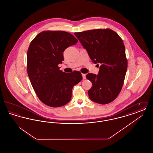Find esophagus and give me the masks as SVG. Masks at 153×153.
<instances>
[{"mask_svg":"<svg viewBox=\"0 0 153 153\" xmlns=\"http://www.w3.org/2000/svg\"><path fill=\"white\" fill-rule=\"evenodd\" d=\"M82 78L83 79H86V74H82Z\"/></svg>","mask_w":153,"mask_h":153,"instance_id":"esophagus-1","label":"esophagus"}]
</instances>
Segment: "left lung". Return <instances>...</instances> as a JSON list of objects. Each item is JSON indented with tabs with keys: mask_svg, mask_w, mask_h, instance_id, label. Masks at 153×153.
I'll list each match as a JSON object with an SVG mask.
<instances>
[{
	"mask_svg": "<svg viewBox=\"0 0 153 153\" xmlns=\"http://www.w3.org/2000/svg\"><path fill=\"white\" fill-rule=\"evenodd\" d=\"M74 35L94 63L101 65L98 74L86 75L92 84L88 91L89 97L101 104L114 101L122 90L127 69L123 40L109 29L90 30Z\"/></svg>",
	"mask_w": 153,
	"mask_h": 153,
	"instance_id": "left-lung-1",
	"label": "left lung"
}]
</instances>
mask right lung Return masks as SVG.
I'll use <instances>...</instances> for the list:
<instances>
[{"label": "right lung", "mask_w": 153, "mask_h": 153, "mask_svg": "<svg viewBox=\"0 0 153 153\" xmlns=\"http://www.w3.org/2000/svg\"><path fill=\"white\" fill-rule=\"evenodd\" d=\"M78 40L64 31H44L31 42L27 54V74L39 99L51 107L63 106L70 102L74 85L82 79L74 71L66 73L59 70L62 53Z\"/></svg>", "instance_id": "add662e5"}]
</instances>
